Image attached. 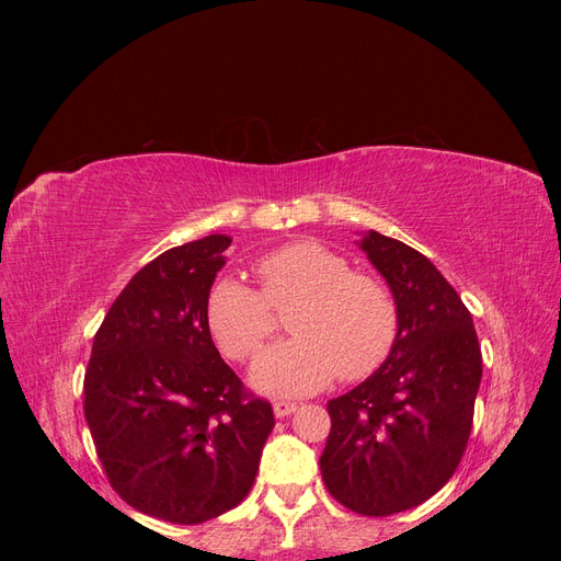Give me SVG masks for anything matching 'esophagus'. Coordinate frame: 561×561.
<instances>
[{
	"label": "esophagus",
	"mask_w": 561,
	"mask_h": 561,
	"mask_svg": "<svg viewBox=\"0 0 561 561\" xmlns=\"http://www.w3.org/2000/svg\"><path fill=\"white\" fill-rule=\"evenodd\" d=\"M299 410V404L297 402H276L274 404V416L276 419H283V416H290V414H295Z\"/></svg>",
	"instance_id": "34e87169"
}]
</instances>
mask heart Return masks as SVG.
Masks as SVG:
<instances>
[{
	"instance_id": "heart-1",
	"label": "heart",
	"mask_w": 561,
	"mask_h": 561,
	"mask_svg": "<svg viewBox=\"0 0 561 561\" xmlns=\"http://www.w3.org/2000/svg\"><path fill=\"white\" fill-rule=\"evenodd\" d=\"M262 295L222 276L206 299V325L225 355L248 360L271 332V308L295 304V334L271 346L252 367V386L268 396H311L336 375L369 377L396 346L398 309L386 287L325 245L299 241L260 260Z\"/></svg>"
}]
</instances>
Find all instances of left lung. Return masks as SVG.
Listing matches in <instances>:
<instances>
[{
  "instance_id": "obj_1",
  "label": "left lung",
  "mask_w": 561,
  "mask_h": 561,
  "mask_svg": "<svg viewBox=\"0 0 561 561\" xmlns=\"http://www.w3.org/2000/svg\"><path fill=\"white\" fill-rule=\"evenodd\" d=\"M355 243L393 295L398 336L375 375L328 402L320 472L348 511L386 517L449 482L470 437L482 353L470 311L428 257L379 231Z\"/></svg>"
}]
</instances>
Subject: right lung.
Instances as JSON below:
<instances>
[{"instance_id":"1","label":"right lung","mask_w":561,"mask_h":561,"mask_svg":"<svg viewBox=\"0 0 561 561\" xmlns=\"http://www.w3.org/2000/svg\"><path fill=\"white\" fill-rule=\"evenodd\" d=\"M231 239L165 250L130 278L100 325L83 412L114 491L135 511L201 524L254 482L274 410L250 398L206 325Z\"/></svg>"}]
</instances>
